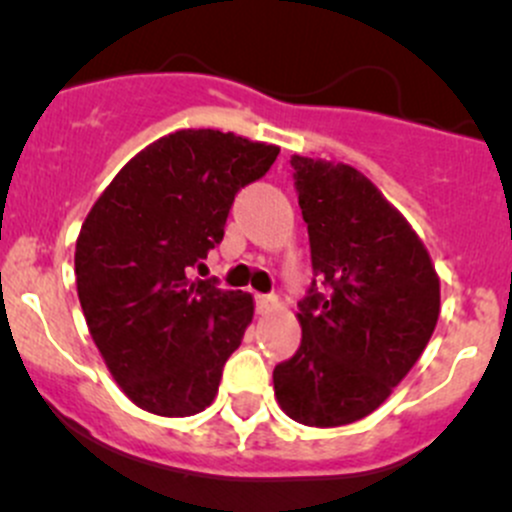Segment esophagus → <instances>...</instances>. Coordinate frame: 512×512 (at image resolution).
Listing matches in <instances>:
<instances>
[{
	"instance_id": "1",
	"label": "esophagus",
	"mask_w": 512,
	"mask_h": 512,
	"mask_svg": "<svg viewBox=\"0 0 512 512\" xmlns=\"http://www.w3.org/2000/svg\"><path fill=\"white\" fill-rule=\"evenodd\" d=\"M278 308V298L276 295H256V313L258 315H268L271 310Z\"/></svg>"
}]
</instances>
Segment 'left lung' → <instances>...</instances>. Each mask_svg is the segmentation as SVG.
<instances>
[{"mask_svg": "<svg viewBox=\"0 0 512 512\" xmlns=\"http://www.w3.org/2000/svg\"><path fill=\"white\" fill-rule=\"evenodd\" d=\"M313 273L298 352L273 370L281 409L305 426L372 414L407 377L439 320L441 288L409 221L355 167L291 157Z\"/></svg>", "mask_w": 512, "mask_h": 512, "instance_id": "obj_1", "label": "left lung"}]
</instances>
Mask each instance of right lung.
Returning <instances> with one entry per match:
<instances>
[{
    "label": "right lung",
    "instance_id": "obj_1",
    "mask_svg": "<svg viewBox=\"0 0 512 512\" xmlns=\"http://www.w3.org/2000/svg\"><path fill=\"white\" fill-rule=\"evenodd\" d=\"M281 147L219 130H177L105 187L76 241V286L93 342L128 399L157 416L204 412L254 298L192 281L224 239L236 192Z\"/></svg>",
    "mask_w": 512,
    "mask_h": 512
}]
</instances>
